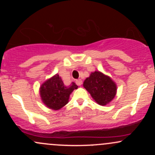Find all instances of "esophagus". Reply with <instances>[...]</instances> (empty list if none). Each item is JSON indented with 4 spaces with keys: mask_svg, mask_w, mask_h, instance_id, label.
<instances>
[{
    "mask_svg": "<svg viewBox=\"0 0 155 155\" xmlns=\"http://www.w3.org/2000/svg\"><path fill=\"white\" fill-rule=\"evenodd\" d=\"M76 84L78 85V86H81V85L82 84V80H81V79H77L76 81Z\"/></svg>",
    "mask_w": 155,
    "mask_h": 155,
    "instance_id": "34e87169",
    "label": "esophagus"
}]
</instances>
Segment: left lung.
<instances>
[{
    "label": "left lung",
    "mask_w": 155,
    "mask_h": 155,
    "mask_svg": "<svg viewBox=\"0 0 155 155\" xmlns=\"http://www.w3.org/2000/svg\"><path fill=\"white\" fill-rule=\"evenodd\" d=\"M83 86L101 106L109 104L117 93V85L114 81L100 71L92 72L84 80Z\"/></svg>",
    "instance_id": "1"
}]
</instances>
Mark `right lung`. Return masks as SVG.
Returning <instances> with one entry per match:
<instances>
[{"instance_id": "1", "label": "right lung", "mask_w": 155, "mask_h": 155, "mask_svg": "<svg viewBox=\"0 0 155 155\" xmlns=\"http://www.w3.org/2000/svg\"><path fill=\"white\" fill-rule=\"evenodd\" d=\"M78 86L72 82L69 86L64 84L58 74L49 79L41 84L40 95L43 103L48 108L59 110L68 103L71 93Z\"/></svg>"}]
</instances>
